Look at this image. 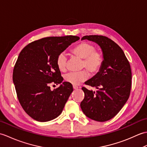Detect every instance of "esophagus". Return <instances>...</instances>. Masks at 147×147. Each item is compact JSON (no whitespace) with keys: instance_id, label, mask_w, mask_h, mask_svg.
Listing matches in <instances>:
<instances>
[{"instance_id":"1","label":"esophagus","mask_w":147,"mask_h":147,"mask_svg":"<svg viewBox=\"0 0 147 147\" xmlns=\"http://www.w3.org/2000/svg\"><path fill=\"white\" fill-rule=\"evenodd\" d=\"M73 88H74V89H78V86H73Z\"/></svg>"}]
</instances>
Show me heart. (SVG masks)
<instances>
[{
    "instance_id": "obj_1",
    "label": "heart",
    "mask_w": 147,
    "mask_h": 147,
    "mask_svg": "<svg viewBox=\"0 0 147 147\" xmlns=\"http://www.w3.org/2000/svg\"><path fill=\"white\" fill-rule=\"evenodd\" d=\"M73 53L77 57L84 59L82 67H86L91 74H96L100 69L103 63V56L101 53L96 51V48L90 43L83 42L75 48ZM67 56L65 52L58 55L57 59V67L60 71H65L67 68ZM89 73L86 70L76 72H70L65 75V79L68 83L78 85L86 80Z\"/></svg>"
}]
</instances>
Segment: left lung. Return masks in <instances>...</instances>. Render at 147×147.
<instances>
[{"label":"left lung","mask_w":147,"mask_h":147,"mask_svg":"<svg viewBox=\"0 0 147 147\" xmlns=\"http://www.w3.org/2000/svg\"><path fill=\"white\" fill-rule=\"evenodd\" d=\"M94 42L101 48L103 63L95 76L85 84L97 90L82 87L85 97L80 103L84 115L96 121L115 117L128 100L131 87V70L123 50L115 41L103 36H84L81 40Z\"/></svg>","instance_id":"obj_1"}]
</instances>
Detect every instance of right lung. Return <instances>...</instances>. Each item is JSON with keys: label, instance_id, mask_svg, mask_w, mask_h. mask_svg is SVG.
<instances>
[{"label": "right lung", "instance_id": "obj_1", "mask_svg": "<svg viewBox=\"0 0 147 147\" xmlns=\"http://www.w3.org/2000/svg\"><path fill=\"white\" fill-rule=\"evenodd\" d=\"M76 36L44 38L32 42L19 53L12 79L22 108L32 119L46 122L57 118L73 91L63 82L57 65L58 55L78 41ZM51 83L60 84L52 91Z\"/></svg>", "mask_w": 147, "mask_h": 147}]
</instances>
